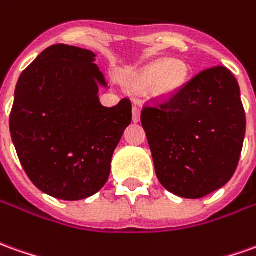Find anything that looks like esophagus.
Masks as SVG:
<instances>
[{"mask_svg": "<svg viewBox=\"0 0 256 256\" xmlns=\"http://www.w3.org/2000/svg\"><path fill=\"white\" fill-rule=\"evenodd\" d=\"M133 122L134 123L140 122V106L138 105L133 106Z\"/></svg>", "mask_w": 256, "mask_h": 256, "instance_id": "esophagus-1", "label": "esophagus"}]
</instances>
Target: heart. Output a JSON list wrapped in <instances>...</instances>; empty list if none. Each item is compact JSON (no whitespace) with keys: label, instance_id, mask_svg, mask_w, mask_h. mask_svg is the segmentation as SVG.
Instances as JSON below:
<instances>
[{"label":"heart","instance_id":"b5f03b06","mask_svg":"<svg viewBox=\"0 0 256 256\" xmlns=\"http://www.w3.org/2000/svg\"><path fill=\"white\" fill-rule=\"evenodd\" d=\"M188 77V67L182 62L158 60L142 70L137 77L138 88H148L157 82L160 94L171 95L185 84Z\"/></svg>","mask_w":256,"mask_h":256}]
</instances>
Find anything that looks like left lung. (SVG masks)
<instances>
[{"label": "left lung", "mask_w": 256, "mask_h": 256, "mask_svg": "<svg viewBox=\"0 0 256 256\" xmlns=\"http://www.w3.org/2000/svg\"><path fill=\"white\" fill-rule=\"evenodd\" d=\"M142 124L161 185L200 199L224 186L237 170L246 118L230 70L213 66L171 95L146 102Z\"/></svg>", "instance_id": "obj_1"}]
</instances>
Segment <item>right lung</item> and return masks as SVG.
I'll list each match as a JSON object with an SVG mask.
<instances>
[{"label":"right lung","mask_w":256,"mask_h":256,"mask_svg":"<svg viewBox=\"0 0 256 256\" xmlns=\"http://www.w3.org/2000/svg\"><path fill=\"white\" fill-rule=\"evenodd\" d=\"M91 50L54 44L22 71L10 130L33 185L62 200L100 190L112 156L132 122V100L106 108L98 98L104 74Z\"/></svg>","instance_id":"obj_1"}]
</instances>
